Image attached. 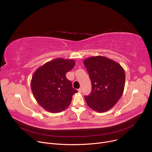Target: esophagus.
Instances as JSON below:
<instances>
[{
	"label": "esophagus",
	"mask_w": 152,
	"mask_h": 152,
	"mask_svg": "<svg viewBox=\"0 0 152 152\" xmlns=\"http://www.w3.org/2000/svg\"><path fill=\"white\" fill-rule=\"evenodd\" d=\"M77 91L79 92V93H81V88H80V89H77Z\"/></svg>",
	"instance_id": "obj_1"
}]
</instances>
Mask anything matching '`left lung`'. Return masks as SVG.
Returning <instances> with one entry per match:
<instances>
[{"instance_id":"1","label":"left lung","mask_w":152,"mask_h":152,"mask_svg":"<svg viewBox=\"0 0 152 152\" xmlns=\"http://www.w3.org/2000/svg\"><path fill=\"white\" fill-rule=\"evenodd\" d=\"M92 85V91L85 97L90 108L98 113L110 110L118 102L125 88V73L115 61L102 56L83 61Z\"/></svg>"}]
</instances>
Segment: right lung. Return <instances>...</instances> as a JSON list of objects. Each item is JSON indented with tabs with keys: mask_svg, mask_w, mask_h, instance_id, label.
Segmentation results:
<instances>
[{
	"mask_svg": "<svg viewBox=\"0 0 152 152\" xmlns=\"http://www.w3.org/2000/svg\"><path fill=\"white\" fill-rule=\"evenodd\" d=\"M75 66L72 59L56 58L38 67L34 72L31 87L36 100L44 110L59 113L71 104L77 90L66 77Z\"/></svg>",
	"mask_w": 152,
	"mask_h": 152,
	"instance_id": "obj_1",
	"label": "right lung"
}]
</instances>
